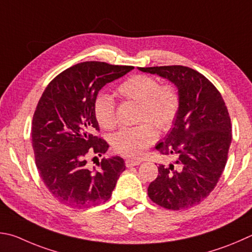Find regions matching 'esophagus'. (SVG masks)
Here are the masks:
<instances>
[{
	"mask_svg": "<svg viewBox=\"0 0 252 252\" xmlns=\"http://www.w3.org/2000/svg\"><path fill=\"white\" fill-rule=\"evenodd\" d=\"M140 163H141V161H139V159H134V158H126V167H132V166L139 165Z\"/></svg>",
	"mask_w": 252,
	"mask_h": 252,
	"instance_id": "34e87169",
	"label": "esophagus"
}]
</instances>
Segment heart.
<instances>
[{"mask_svg": "<svg viewBox=\"0 0 252 252\" xmlns=\"http://www.w3.org/2000/svg\"><path fill=\"white\" fill-rule=\"evenodd\" d=\"M117 93L122 98L139 102V120L146 122L119 131L113 136V149L125 157H140L158 138L153 124L159 131H166L173 125L180 110V94L172 84H159L155 77L143 74L126 78ZM94 112L103 129L113 130L118 126L116 102L111 94H98Z\"/></svg>", "mask_w": 252, "mask_h": 252, "instance_id": "heart-1", "label": "heart"}]
</instances>
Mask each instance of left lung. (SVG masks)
I'll return each instance as SVG.
<instances>
[{
	"label": "left lung",
	"instance_id": "1",
	"mask_svg": "<svg viewBox=\"0 0 252 252\" xmlns=\"http://www.w3.org/2000/svg\"><path fill=\"white\" fill-rule=\"evenodd\" d=\"M171 80L180 94V110L173 127L157 150L173 155L174 164L158 165L148 189L161 207L180 210L207 197L225 170L231 143V122L220 93L200 72L173 65L139 68Z\"/></svg>",
	"mask_w": 252,
	"mask_h": 252
}]
</instances>
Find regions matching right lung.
<instances>
[{
	"label": "right lung",
	"instance_id": "right-lung-1",
	"mask_svg": "<svg viewBox=\"0 0 252 252\" xmlns=\"http://www.w3.org/2000/svg\"><path fill=\"white\" fill-rule=\"evenodd\" d=\"M133 68L84 62L62 71L44 90L32 122V144L40 178L62 204L89 208L110 199L126 165L114 157L98 162L99 171L87 167L89 154L101 157L109 146L94 135L100 130L94 103L104 85Z\"/></svg>",
	"mask_w": 252,
	"mask_h": 252
}]
</instances>
